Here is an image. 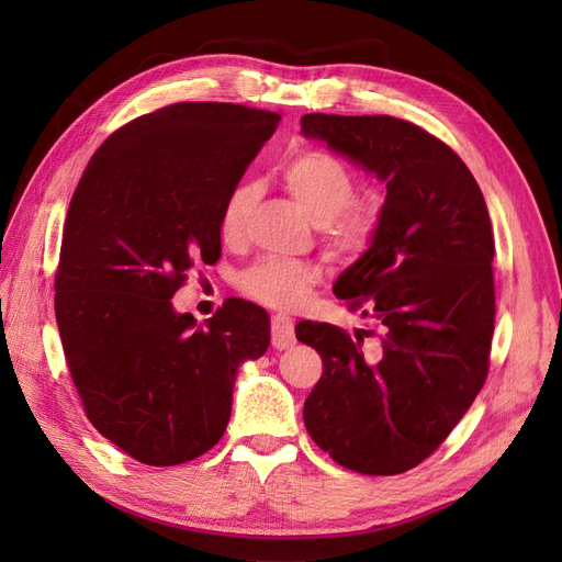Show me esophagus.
<instances>
[{
    "label": "esophagus",
    "mask_w": 562,
    "mask_h": 562,
    "mask_svg": "<svg viewBox=\"0 0 562 562\" xmlns=\"http://www.w3.org/2000/svg\"><path fill=\"white\" fill-rule=\"evenodd\" d=\"M271 345H274V349H288L295 345V323L291 316L277 314L271 318Z\"/></svg>",
    "instance_id": "34e87169"
}]
</instances>
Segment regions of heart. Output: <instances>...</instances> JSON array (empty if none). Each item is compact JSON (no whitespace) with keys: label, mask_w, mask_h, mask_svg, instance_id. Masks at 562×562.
<instances>
[{"label":"heart","mask_w":562,"mask_h":562,"mask_svg":"<svg viewBox=\"0 0 562 562\" xmlns=\"http://www.w3.org/2000/svg\"><path fill=\"white\" fill-rule=\"evenodd\" d=\"M283 184L314 225L326 234L337 252H361L372 234V217L363 209L349 210L353 182L347 168L323 151H302L283 168ZM255 203L250 184H239L227 194L220 211V234L225 241H239ZM318 281L312 265L269 258L248 267L239 277L246 295L274 310H295L310 297Z\"/></svg>","instance_id":"heart-1"}]
</instances>
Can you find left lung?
<instances>
[{"label": "left lung", "instance_id": "8db88e82", "mask_svg": "<svg viewBox=\"0 0 562 562\" xmlns=\"http://www.w3.org/2000/svg\"><path fill=\"white\" fill-rule=\"evenodd\" d=\"M302 133L386 182L368 250L333 285L380 333L297 323L300 342L323 359L304 427L345 469L396 475L443 443L485 384L495 330L487 206L467 164L403 119L316 112L302 116Z\"/></svg>", "mask_w": 562, "mask_h": 562}]
</instances>
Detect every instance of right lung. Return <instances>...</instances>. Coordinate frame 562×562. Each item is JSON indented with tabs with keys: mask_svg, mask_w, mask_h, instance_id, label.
<instances>
[{
	"mask_svg": "<svg viewBox=\"0 0 562 562\" xmlns=\"http://www.w3.org/2000/svg\"><path fill=\"white\" fill-rule=\"evenodd\" d=\"M277 112L176 103L98 147L67 211L56 321L83 411L149 467L211 450L236 372L269 347V316L232 300L203 328L176 312L184 271L220 258V211L277 131Z\"/></svg>",
	"mask_w": 562,
	"mask_h": 562,
	"instance_id": "add662e5",
	"label": "right lung"
}]
</instances>
